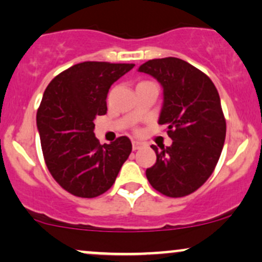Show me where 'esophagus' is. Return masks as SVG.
<instances>
[{
    "mask_svg": "<svg viewBox=\"0 0 262 262\" xmlns=\"http://www.w3.org/2000/svg\"><path fill=\"white\" fill-rule=\"evenodd\" d=\"M132 145H133V150H138V149L142 148L143 143L139 142V140H133V142H132Z\"/></svg>",
    "mask_w": 262,
    "mask_h": 262,
    "instance_id": "34e87169",
    "label": "esophagus"
}]
</instances>
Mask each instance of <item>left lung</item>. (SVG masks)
<instances>
[{
    "mask_svg": "<svg viewBox=\"0 0 262 262\" xmlns=\"http://www.w3.org/2000/svg\"><path fill=\"white\" fill-rule=\"evenodd\" d=\"M138 71L163 88L159 124L168 126L170 146L151 145L157 162L146 169L155 190L182 198L199 189L216 166L226 136V122L214 83L190 63L175 57L150 59Z\"/></svg>",
    "mask_w": 262,
    "mask_h": 262,
    "instance_id": "left-lung-1",
    "label": "left lung"
}]
</instances>
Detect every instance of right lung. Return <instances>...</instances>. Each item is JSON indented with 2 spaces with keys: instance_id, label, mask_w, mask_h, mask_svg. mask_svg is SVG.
Instances as JSON below:
<instances>
[{
  "instance_id": "right-lung-1",
  "label": "right lung",
  "mask_w": 262,
  "mask_h": 262,
  "mask_svg": "<svg viewBox=\"0 0 262 262\" xmlns=\"http://www.w3.org/2000/svg\"><path fill=\"white\" fill-rule=\"evenodd\" d=\"M134 64L83 62L54 77L37 112L43 157L64 190L96 198L111 189L132 151L128 137L100 144L94 119L107 113L109 88Z\"/></svg>"
}]
</instances>
